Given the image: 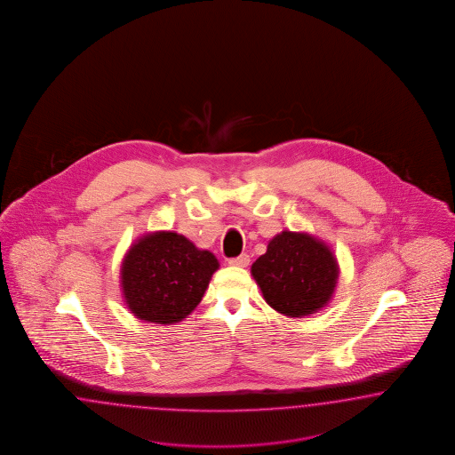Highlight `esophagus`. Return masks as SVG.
<instances>
[{"instance_id": "obj_1", "label": "esophagus", "mask_w": 455, "mask_h": 455, "mask_svg": "<svg viewBox=\"0 0 455 455\" xmlns=\"http://www.w3.org/2000/svg\"><path fill=\"white\" fill-rule=\"evenodd\" d=\"M228 263L232 265V267H240V268H243V267H247L248 263H250V257H248L247 253H242L240 257H236V259H230Z\"/></svg>"}]
</instances>
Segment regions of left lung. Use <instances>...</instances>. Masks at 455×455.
<instances>
[{
    "mask_svg": "<svg viewBox=\"0 0 455 455\" xmlns=\"http://www.w3.org/2000/svg\"><path fill=\"white\" fill-rule=\"evenodd\" d=\"M265 302L278 314L302 318L325 308L339 283V262L331 245L307 232L283 230L250 268Z\"/></svg>",
    "mask_w": 455,
    "mask_h": 455,
    "instance_id": "obj_1",
    "label": "left lung"
}]
</instances>
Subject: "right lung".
<instances>
[{
	"mask_svg": "<svg viewBox=\"0 0 455 455\" xmlns=\"http://www.w3.org/2000/svg\"><path fill=\"white\" fill-rule=\"evenodd\" d=\"M217 257L185 235L158 230L141 235L126 250L120 287L128 310L143 322L173 325L202 302Z\"/></svg>",
	"mask_w": 455,
	"mask_h": 455,
	"instance_id": "1",
	"label": "right lung"
}]
</instances>
